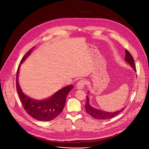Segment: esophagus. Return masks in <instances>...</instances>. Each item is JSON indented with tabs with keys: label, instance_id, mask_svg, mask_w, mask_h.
<instances>
[{
	"label": "esophagus",
	"instance_id": "34e87169",
	"mask_svg": "<svg viewBox=\"0 0 149 149\" xmlns=\"http://www.w3.org/2000/svg\"><path fill=\"white\" fill-rule=\"evenodd\" d=\"M86 84V81L81 79L78 82L77 84V88L79 90V89H82Z\"/></svg>",
	"mask_w": 149,
	"mask_h": 149
}]
</instances>
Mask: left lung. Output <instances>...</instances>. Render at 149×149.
I'll return each instance as SVG.
<instances>
[{
    "mask_svg": "<svg viewBox=\"0 0 149 149\" xmlns=\"http://www.w3.org/2000/svg\"><path fill=\"white\" fill-rule=\"evenodd\" d=\"M125 61L129 63L131 65V67L135 71H136V69L135 67V63H134V60L131 55V54L127 51L125 50ZM125 107L123 108L122 109L115 111V112H107L101 110H99L98 109H95L90 104V99L88 96H87V101L86 104L85 105V108H86V112L90 114L92 117L97 119V120H107L111 118L119 113H121L125 109Z\"/></svg>",
    "mask_w": 149,
    "mask_h": 149,
    "instance_id": "left-lung-1",
    "label": "left lung"
}]
</instances>
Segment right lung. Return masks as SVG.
<instances>
[{
	"mask_svg": "<svg viewBox=\"0 0 149 149\" xmlns=\"http://www.w3.org/2000/svg\"><path fill=\"white\" fill-rule=\"evenodd\" d=\"M33 48L31 49L22 58L18 67L16 73V90L20 101L25 111L32 118L39 120L49 121L56 118L63 110L66 102V98L70 91L73 88L70 85L58 91L49 98L37 100L26 95L22 91L18 82V75L20 65L31 54Z\"/></svg>",
	"mask_w": 149,
	"mask_h": 149,
	"instance_id": "add662e5",
	"label": "right lung"
}]
</instances>
